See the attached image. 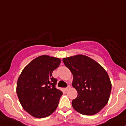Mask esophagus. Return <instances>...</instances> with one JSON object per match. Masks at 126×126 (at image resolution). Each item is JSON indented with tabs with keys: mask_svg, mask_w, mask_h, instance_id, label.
I'll return each instance as SVG.
<instances>
[{
	"mask_svg": "<svg viewBox=\"0 0 126 126\" xmlns=\"http://www.w3.org/2000/svg\"><path fill=\"white\" fill-rule=\"evenodd\" d=\"M71 86L69 85H68V87H67L66 88H65V90H66V91H68V90H69V89L71 88Z\"/></svg>",
	"mask_w": 126,
	"mask_h": 126,
	"instance_id": "esophagus-1",
	"label": "esophagus"
}]
</instances>
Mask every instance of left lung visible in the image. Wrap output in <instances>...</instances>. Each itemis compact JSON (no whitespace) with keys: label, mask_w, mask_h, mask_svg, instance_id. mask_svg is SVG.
<instances>
[{"label":"left lung","mask_w":126,"mask_h":126,"mask_svg":"<svg viewBox=\"0 0 126 126\" xmlns=\"http://www.w3.org/2000/svg\"><path fill=\"white\" fill-rule=\"evenodd\" d=\"M73 75L72 87L77 97L72 101L74 109L84 115L98 113L109 101L111 84L107 72L87 56L75 55L63 59Z\"/></svg>","instance_id":"obj_1"}]
</instances>
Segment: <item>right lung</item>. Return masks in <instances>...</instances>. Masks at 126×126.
<instances>
[{"label":"right lung","instance_id":"obj_1","mask_svg":"<svg viewBox=\"0 0 126 126\" xmlns=\"http://www.w3.org/2000/svg\"><path fill=\"white\" fill-rule=\"evenodd\" d=\"M59 58L41 55L23 69L17 82L16 93L27 112L38 118L49 116L57 109L62 91L56 88L52 72L59 66Z\"/></svg>","mask_w":126,"mask_h":126}]
</instances>
